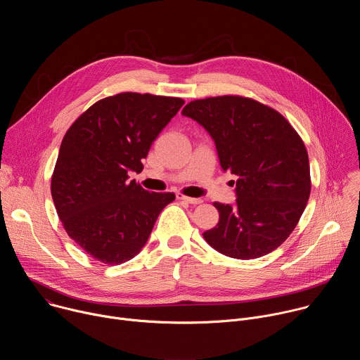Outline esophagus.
<instances>
[{
    "label": "esophagus",
    "instance_id": "34e87169",
    "mask_svg": "<svg viewBox=\"0 0 360 360\" xmlns=\"http://www.w3.org/2000/svg\"><path fill=\"white\" fill-rule=\"evenodd\" d=\"M176 198H178L179 200H184V202L191 203V205H198V203L202 202L200 198H191V196H185V195H182V193H176Z\"/></svg>",
    "mask_w": 360,
    "mask_h": 360
}]
</instances>
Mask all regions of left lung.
<instances>
[{
    "instance_id": "8db88e82",
    "label": "left lung",
    "mask_w": 360,
    "mask_h": 360,
    "mask_svg": "<svg viewBox=\"0 0 360 360\" xmlns=\"http://www.w3.org/2000/svg\"><path fill=\"white\" fill-rule=\"evenodd\" d=\"M182 115L210 132L222 169L238 176L236 205L214 202L219 222L203 232L205 240L236 259L275 250L311 195L309 158L299 134L276 110L239 95L191 101Z\"/></svg>"
}]
</instances>
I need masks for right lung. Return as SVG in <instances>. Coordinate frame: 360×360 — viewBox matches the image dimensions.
Returning a JSON list of instances; mask_svg holds the SVG:
<instances>
[{
	"label": "right lung",
	"mask_w": 360,
	"mask_h": 360,
	"mask_svg": "<svg viewBox=\"0 0 360 360\" xmlns=\"http://www.w3.org/2000/svg\"><path fill=\"white\" fill-rule=\"evenodd\" d=\"M185 101L121 92L99 99L70 127L51 178V195L68 236L95 261L120 265L141 252L172 192H149L141 172L152 142Z\"/></svg>",
	"instance_id": "1"
}]
</instances>
